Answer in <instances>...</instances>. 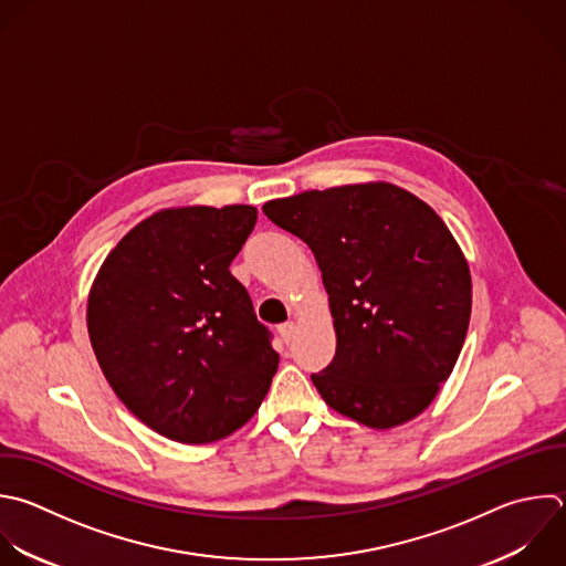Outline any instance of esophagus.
<instances>
[{
    "mask_svg": "<svg viewBox=\"0 0 566 566\" xmlns=\"http://www.w3.org/2000/svg\"><path fill=\"white\" fill-rule=\"evenodd\" d=\"M279 334H281L283 343H290L294 338V334H296V325L292 321H287V323L279 325Z\"/></svg>",
    "mask_w": 566,
    "mask_h": 566,
    "instance_id": "34e87169",
    "label": "esophagus"
}]
</instances>
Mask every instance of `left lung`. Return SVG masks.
<instances>
[{"instance_id":"left-lung-1","label":"left lung","mask_w":566,"mask_h":566,"mask_svg":"<svg viewBox=\"0 0 566 566\" xmlns=\"http://www.w3.org/2000/svg\"><path fill=\"white\" fill-rule=\"evenodd\" d=\"M314 252L336 329L312 374L338 413L389 429L424 411L449 378L471 316L469 265L442 219L391 184L307 190L263 206Z\"/></svg>"}]
</instances>
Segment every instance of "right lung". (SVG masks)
I'll use <instances>...</instances> for the list:
<instances>
[{
    "label": "right lung",
    "mask_w": 566,
    "mask_h": 566,
    "mask_svg": "<svg viewBox=\"0 0 566 566\" xmlns=\"http://www.w3.org/2000/svg\"><path fill=\"white\" fill-rule=\"evenodd\" d=\"M256 223L252 206L161 210L106 256L88 334L119 400L157 433L214 442L261 407L279 354L230 263Z\"/></svg>",
    "instance_id": "1"
}]
</instances>
